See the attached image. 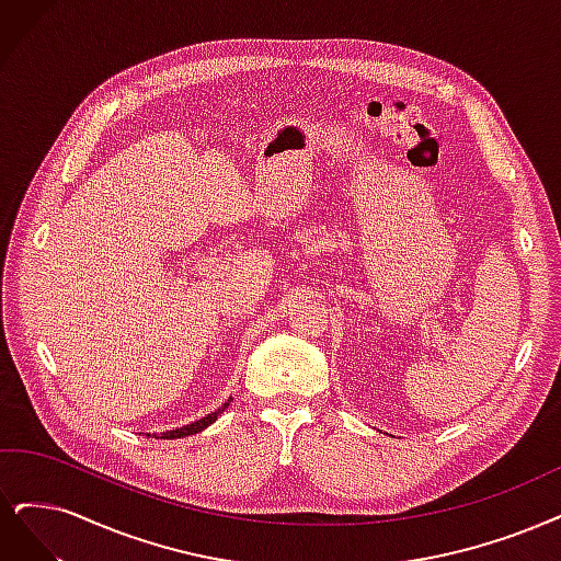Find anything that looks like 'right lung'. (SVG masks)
I'll use <instances>...</instances> for the list:
<instances>
[{
    "label": "right lung",
    "instance_id": "1",
    "mask_svg": "<svg viewBox=\"0 0 561 561\" xmlns=\"http://www.w3.org/2000/svg\"><path fill=\"white\" fill-rule=\"evenodd\" d=\"M231 402V400H228ZM228 402H224L217 411H213V413H207V416H203L201 421H194V423H190V425H184V427H178V430H169V432H163L161 434V439H180V437H190V434H196V432H201V430H205L207 425H213L215 421H217V416L219 413L228 407ZM150 437V434H148Z\"/></svg>",
    "mask_w": 561,
    "mask_h": 561
}]
</instances>
